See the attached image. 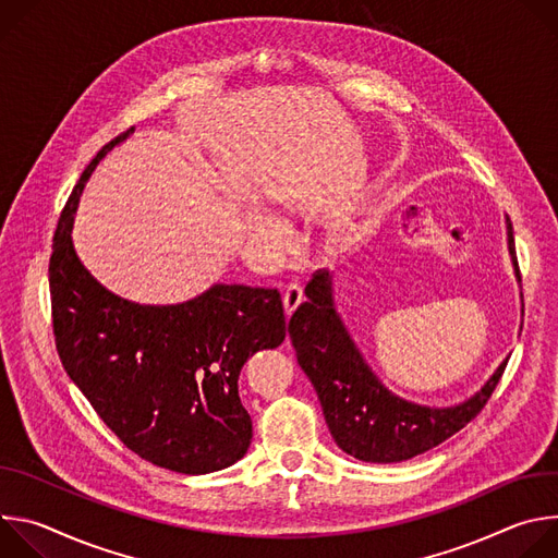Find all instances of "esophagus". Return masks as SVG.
Wrapping results in <instances>:
<instances>
[{"mask_svg": "<svg viewBox=\"0 0 558 558\" xmlns=\"http://www.w3.org/2000/svg\"><path fill=\"white\" fill-rule=\"evenodd\" d=\"M302 289L298 287V284H289L287 289H284V295H282V304H284V313L287 315H291L298 306H300V302H302Z\"/></svg>", "mask_w": 558, "mask_h": 558, "instance_id": "34e87169", "label": "esophagus"}]
</instances>
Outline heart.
I'll return each instance as SVG.
<instances>
[{"label":"heart","mask_w":558,"mask_h":558,"mask_svg":"<svg viewBox=\"0 0 558 558\" xmlns=\"http://www.w3.org/2000/svg\"><path fill=\"white\" fill-rule=\"evenodd\" d=\"M269 227H271L269 220L263 218V216H252V218H250V229H252V231H260V229H269Z\"/></svg>","instance_id":"obj_1"}]
</instances>
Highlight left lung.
<instances>
[{
	"label": "left lung",
	"instance_id": "8db88e82",
	"mask_svg": "<svg viewBox=\"0 0 558 558\" xmlns=\"http://www.w3.org/2000/svg\"><path fill=\"white\" fill-rule=\"evenodd\" d=\"M508 250L521 282L510 220ZM304 293L306 302L289 320V338L336 444L360 461L397 463L439 446L482 413L506 371L508 357L482 390L457 407L433 409L402 400L379 381L349 336L336 311L331 274L315 271Z\"/></svg>",
	"mask_w": 558,
	"mask_h": 558
}]
</instances>
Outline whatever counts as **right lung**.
I'll return each mask as SVG.
<instances>
[{
	"label": "right lung",
	"mask_w": 558,
	"mask_h": 558,
	"mask_svg": "<svg viewBox=\"0 0 558 558\" xmlns=\"http://www.w3.org/2000/svg\"><path fill=\"white\" fill-rule=\"evenodd\" d=\"M132 130L99 149L61 211L48 267L54 342L70 379L132 452L207 474L252 444L238 375L256 351L282 344L284 308L278 289L245 284H214L181 304H138L93 278L72 245L74 211L97 163Z\"/></svg>",
	"instance_id": "obj_1"
}]
</instances>
